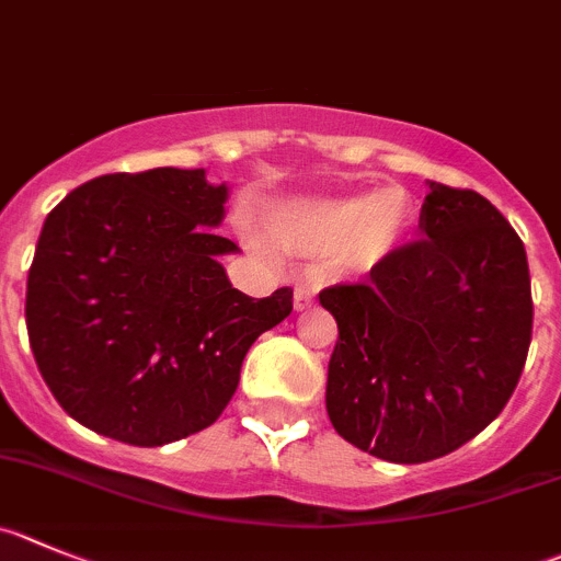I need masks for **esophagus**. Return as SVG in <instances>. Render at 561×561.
Returning a JSON list of instances; mask_svg holds the SVG:
<instances>
[{
  "instance_id": "obj_1",
  "label": "esophagus",
  "mask_w": 561,
  "mask_h": 561,
  "mask_svg": "<svg viewBox=\"0 0 561 561\" xmlns=\"http://www.w3.org/2000/svg\"><path fill=\"white\" fill-rule=\"evenodd\" d=\"M312 301H316V287L312 285H296V293H293V305L296 310H310Z\"/></svg>"
}]
</instances>
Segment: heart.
<instances>
[{"label": "heart", "mask_w": 561, "mask_h": 561, "mask_svg": "<svg viewBox=\"0 0 561 561\" xmlns=\"http://www.w3.org/2000/svg\"><path fill=\"white\" fill-rule=\"evenodd\" d=\"M410 229V196L381 187L368 198H312L285 207L274 218V234L298 254H332L343 268L379 265Z\"/></svg>", "instance_id": "obj_1"}]
</instances>
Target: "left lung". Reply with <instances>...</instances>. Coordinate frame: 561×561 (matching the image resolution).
<instances>
[{"label":"left lung","mask_w":561,"mask_h":561,"mask_svg":"<svg viewBox=\"0 0 561 561\" xmlns=\"http://www.w3.org/2000/svg\"><path fill=\"white\" fill-rule=\"evenodd\" d=\"M421 232L368 282L318 296L340 332L329 421L359 451L399 465L446 457L501 415L534 321L523 240L484 196L428 182Z\"/></svg>","instance_id":"8db88e82"}]
</instances>
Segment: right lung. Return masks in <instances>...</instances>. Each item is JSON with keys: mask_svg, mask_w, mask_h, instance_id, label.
I'll use <instances>...</instances> for the list:
<instances>
[{"mask_svg": "<svg viewBox=\"0 0 561 561\" xmlns=\"http://www.w3.org/2000/svg\"><path fill=\"white\" fill-rule=\"evenodd\" d=\"M229 187L204 169L104 174L68 193L41 229L27 334L57 404L91 432L154 448L213 426L256 337L293 290H234L216 234Z\"/></svg>", "mask_w": 561, "mask_h": 561, "instance_id": "right-lung-1", "label": "right lung"}]
</instances>
